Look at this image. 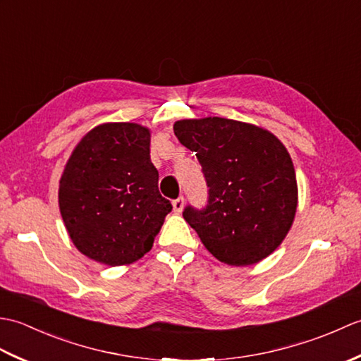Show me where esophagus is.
Returning a JSON list of instances; mask_svg holds the SVG:
<instances>
[{
  "label": "esophagus",
  "mask_w": 361,
  "mask_h": 361,
  "mask_svg": "<svg viewBox=\"0 0 361 361\" xmlns=\"http://www.w3.org/2000/svg\"><path fill=\"white\" fill-rule=\"evenodd\" d=\"M172 206H173V211L176 214H180L183 211V208H185V198L178 197V198H176V200L172 202Z\"/></svg>",
  "instance_id": "obj_1"
}]
</instances>
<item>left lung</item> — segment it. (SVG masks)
<instances>
[{
    "instance_id": "left-lung-1",
    "label": "left lung",
    "mask_w": 361,
    "mask_h": 361,
    "mask_svg": "<svg viewBox=\"0 0 361 361\" xmlns=\"http://www.w3.org/2000/svg\"><path fill=\"white\" fill-rule=\"evenodd\" d=\"M178 141L202 164L208 204L183 217L214 257L245 267L270 256L286 239L298 206L295 167L273 133L225 118L183 119Z\"/></svg>"
}]
</instances>
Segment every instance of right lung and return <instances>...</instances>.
<instances>
[{
    "mask_svg": "<svg viewBox=\"0 0 361 361\" xmlns=\"http://www.w3.org/2000/svg\"><path fill=\"white\" fill-rule=\"evenodd\" d=\"M59 206L82 255L111 267L141 259L172 211L158 190L150 130L110 122L88 132L65 166Z\"/></svg>",
    "mask_w": 361,
    "mask_h": 361,
    "instance_id": "add662e5",
    "label": "right lung"
}]
</instances>
